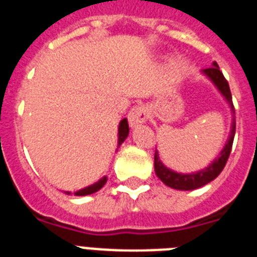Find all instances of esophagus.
Wrapping results in <instances>:
<instances>
[{
    "label": "esophagus",
    "mask_w": 257,
    "mask_h": 257,
    "mask_svg": "<svg viewBox=\"0 0 257 257\" xmlns=\"http://www.w3.org/2000/svg\"><path fill=\"white\" fill-rule=\"evenodd\" d=\"M147 118H148L147 108L143 107V105L132 108L131 112L128 113V121H129V125H131L132 128H136V126L144 124V122L147 121Z\"/></svg>",
    "instance_id": "1"
}]
</instances>
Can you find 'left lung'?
Wrapping results in <instances>:
<instances>
[{"mask_svg":"<svg viewBox=\"0 0 257 257\" xmlns=\"http://www.w3.org/2000/svg\"><path fill=\"white\" fill-rule=\"evenodd\" d=\"M202 72L215 84L216 88L219 89V92L224 96L227 103L230 104L232 114H235V108H233L232 104V96H231L230 85H228V81L226 80V78L223 76L222 71L219 70L218 63L214 62L211 67L204 68ZM235 128H236V121H235V117H233L232 124H231L230 137L227 140L226 145H224L223 150L218 156V158H215L212 161V164L208 165L207 168L202 169V170H199L197 173L182 174V173L173 172V170H170V169L166 168L162 164L161 160H160V156H158V152H156L154 153V170H156L157 177L161 179L166 186L176 190H194L198 189V187L204 186L208 182L214 181L222 173V170L224 169V166L227 164V160L230 157L231 149H232L233 137H235Z\"/></svg>","mask_w":257,"mask_h":257,"instance_id":"left-lung-1","label":"left lung"}]
</instances>
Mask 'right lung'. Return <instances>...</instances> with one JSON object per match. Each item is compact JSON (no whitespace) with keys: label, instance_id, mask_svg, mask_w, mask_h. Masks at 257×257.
I'll list each match as a JSON object with an SVG mask.
<instances>
[{"label":"right lung","instance_id":"obj_1","mask_svg":"<svg viewBox=\"0 0 257 257\" xmlns=\"http://www.w3.org/2000/svg\"><path fill=\"white\" fill-rule=\"evenodd\" d=\"M128 133H129V125H128V120L126 118H122L121 121H120V125H118V147L121 145L122 143L125 141V139L128 137ZM105 182H107V177H103L101 179H99L97 182H95L93 185H91V186H87L84 187V189L79 190V191H76L75 193V195H79V197H84V195H89V194H93L96 193V191H99L101 187L105 185ZM67 194H70L67 191Z\"/></svg>","mask_w":257,"mask_h":257}]
</instances>
